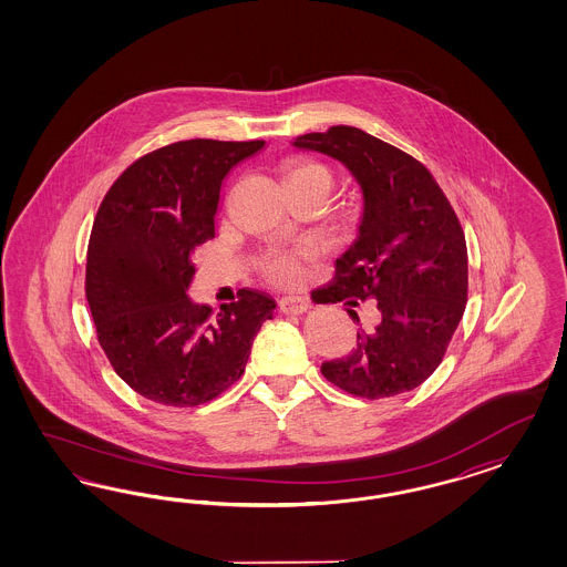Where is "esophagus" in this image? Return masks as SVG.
Instances as JSON below:
<instances>
[{"label":"esophagus","mask_w":567,"mask_h":567,"mask_svg":"<svg viewBox=\"0 0 567 567\" xmlns=\"http://www.w3.org/2000/svg\"><path fill=\"white\" fill-rule=\"evenodd\" d=\"M309 309L308 299L303 297H297V295H289V297H282L280 299V311L282 313H289V316H299V313H306Z\"/></svg>","instance_id":"esophagus-1"}]
</instances>
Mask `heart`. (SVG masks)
Listing matches in <instances>:
<instances>
[{
	"label": "heart",
	"instance_id": "obj_1",
	"mask_svg": "<svg viewBox=\"0 0 567 567\" xmlns=\"http://www.w3.org/2000/svg\"><path fill=\"white\" fill-rule=\"evenodd\" d=\"M303 171H324V168H322V166H316V164H306V166H301V168H297L295 172ZM270 272H272V276H275L278 282H285V285L297 282V280L301 278V275H303L299 259L295 258V256H289V254L276 256V258L272 259Z\"/></svg>",
	"mask_w": 567,
	"mask_h": 567
}]
</instances>
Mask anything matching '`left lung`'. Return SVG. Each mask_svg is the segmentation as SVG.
Returning a JSON list of instances; mask_svg holds the SVG:
<instances>
[{
	"mask_svg": "<svg viewBox=\"0 0 567 567\" xmlns=\"http://www.w3.org/2000/svg\"><path fill=\"white\" fill-rule=\"evenodd\" d=\"M292 145L339 159L363 195L360 235L337 259L324 303L374 299L382 316L372 332H358L349 355L324 361L320 370L355 396L412 391L439 368L464 316L462 224L422 162L361 128L330 126ZM347 311L360 322L355 311Z\"/></svg>",
	"mask_w": 567,
	"mask_h": 567,
	"instance_id": "obj_1",
	"label": "left lung"
}]
</instances>
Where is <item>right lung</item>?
I'll list each match as a JSON object with an SVG mask.
<instances>
[{"label":"right lung","mask_w":567,"mask_h":567,"mask_svg":"<svg viewBox=\"0 0 567 567\" xmlns=\"http://www.w3.org/2000/svg\"><path fill=\"white\" fill-rule=\"evenodd\" d=\"M264 141L189 138L138 157L103 197L86 249L97 341L138 395L171 408L207 403L239 380L268 292L243 289L216 313L190 301L193 254L214 239L224 176Z\"/></svg>","instance_id":"obj_1"}]
</instances>
